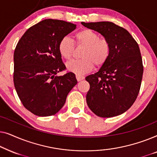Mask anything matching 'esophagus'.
<instances>
[{
	"label": "esophagus",
	"instance_id": "esophagus-1",
	"mask_svg": "<svg viewBox=\"0 0 157 157\" xmlns=\"http://www.w3.org/2000/svg\"><path fill=\"white\" fill-rule=\"evenodd\" d=\"M76 79H77V81H80L83 80V79H84V76H78V75H76Z\"/></svg>",
	"mask_w": 157,
	"mask_h": 157
}]
</instances>
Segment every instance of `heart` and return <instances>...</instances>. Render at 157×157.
Segmentation results:
<instances>
[{
    "label": "heart",
    "mask_w": 157,
    "mask_h": 157,
    "mask_svg": "<svg viewBox=\"0 0 157 157\" xmlns=\"http://www.w3.org/2000/svg\"><path fill=\"white\" fill-rule=\"evenodd\" d=\"M76 44L83 46L80 60H74L66 64V68L75 74L83 75L93 69L94 64L97 67L101 66L109 59L111 46L105 38H99L96 32L90 29H83L74 36ZM74 51V44L67 36L62 38L59 44L60 55L64 59H71Z\"/></svg>",
    "instance_id": "obj_1"
}]
</instances>
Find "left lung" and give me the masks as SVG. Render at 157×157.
<instances>
[{"instance_id": "left-lung-1", "label": "left lung", "mask_w": 157, "mask_h": 157, "mask_svg": "<svg viewBox=\"0 0 157 157\" xmlns=\"http://www.w3.org/2000/svg\"><path fill=\"white\" fill-rule=\"evenodd\" d=\"M109 42V59L96 74L86 77L89 109L103 118L117 117L134 104L140 89L143 64L139 45L124 28L108 21L81 23Z\"/></svg>"}]
</instances>
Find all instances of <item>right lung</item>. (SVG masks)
Here are the masks:
<instances>
[{
	"instance_id": "add662e5",
	"label": "right lung",
	"mask_w": 157,
	"mask_h": 157,
	"mask_svg": "<svg viewBox=\"0 0 157 157\" xmlns=\"http://www.w3.org/2000/svg\"><path fill=\"white\" fill-rule=\"evenodd\" d=\"M76 28L64 21L45 19L29 28L17 44L13 55L15 89L25 108L33 114H56L77 83L72 72L57 76L66 68L59 44Z\"/></svg>"
}]
</instances>
